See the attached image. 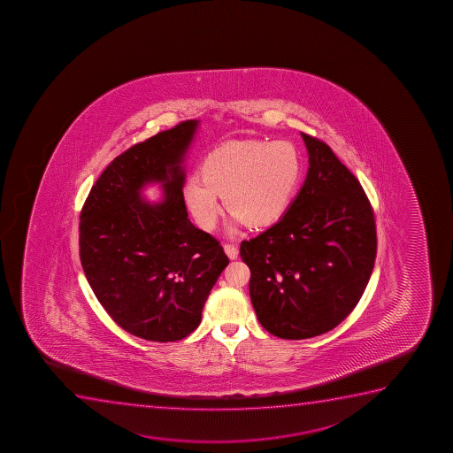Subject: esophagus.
Masks as SVG:
<instances>
[{"label":"esophagus","mask_w":453,"mask_h":453,"mask_svg":"<svg viewBox=\"0 0 453 453\" xmlns=\"http://www.w3.org/2000/svg\"><path fill=\"white\" fill-rule=\"evenodd\" d=\"M224 251H226V255L229 256L230 259L238 257V249L234 244H224Z\"/></svg>","instance_id":"esophagus-1"}]
</instances>
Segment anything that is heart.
Returning a JSON list of instances; mask_svg holds the SVG:
<instances>
[{
    "instance_id": "b5f03b06",
    "label": "heart",
    "mask_w": 453,
    "mask_h": 453,
    "mask_svg": "<svg viewBox=\"0 0 453 453\" xmlns=\"http://www.w3.org/2000/svg\"><path fill=\"white\" fill-rule=\"evenodd\" d=\"M303 162L288 141H242L211 151L202 177H188L183 197L194 221L215 229L223 206L253 229L268 227L288 212L302 179Z\"/></svg>"
}]
</instances>
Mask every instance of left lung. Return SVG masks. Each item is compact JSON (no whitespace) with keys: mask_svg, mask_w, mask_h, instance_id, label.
<instances>
[{"mask_svg":"<svg viewBox=\"0 0 453 453\" xmlns=\"http://www.w3.org/2000/svg\"><path fill=\"white\" fill-rule=\"evenodd\" d=\"M309 170L288 212L242 241L251 304L262 327L306 340L340 325L372 276L378 238L372 203L329 145L302 134Z\"/></svg>","mask_w":453,"mask_h":453,"instance_id":"left-lung-1","label":"left lung"}]
</instances>
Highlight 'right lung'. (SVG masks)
<instances>
[{
	"instance_id": "right-lung-1",
	"label": "right lung",
	"mask_w": 453,
	"mask_h": 453,
	"mask_svg": "<svg viewBox=\"0 0 453 453\" xmlns=\"http://www.w3.org/2000/svg\"><path fill=\"white\" fill-rule=\"evenodd\" d=\"M196 119L159 132L109 164L81 212V261L92 291L119 327L170 342L197 329L209 293L229 264L219 241L188 219L183 156ZM159 180L165 200L140 198Z\"/></svg>"
}]
</instances>
